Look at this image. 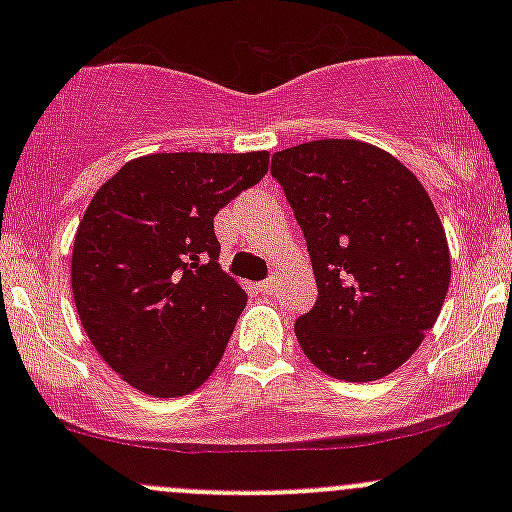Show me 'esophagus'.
Listing matches in <instances>:
<instances>
[{
    "label": "esophagus",
    "mask_w": 512,
    "mask_h": 512,
    "mask_svg": "<svg viewBox=\"0 0 512 512\" xmlns=\"http://www.w3.org/2000/svg\"><path fill=\"white\" fill-rule=\"evenodd\" d=\"M275 287H277V277H267L265 282H260V289H262V292H265V294L275 292Z\"/></svg>",
    "instance_id": "obj_1"
}]
</instances>
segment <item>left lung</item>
<instances>
[{"mask_svg": "<svg viewBox=\"0 0 512 512\" xmlns=\"http://www.w3.org/2000/svg\"><path fill=\"white\" fill-rule=\"evenodd\" d=\"M312 257L319 297L294 334L332 379L399 369L436 324L451 282L446 230L421 180L391 153L324 138L272 156Z\"/></svg>", "mask_w": 512, "mask_h": 512, "instance_id": "8db88e82", "label": "left lung"}]
</instances>
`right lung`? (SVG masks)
Listing matches in <instances>:
<instances>
[{
    "instance_id": "right-lung-1",
    "label": "right lung",
    "mask_w": 512,
    "mask_h": 512,
    "mask_svg": "<svg viewBox=\"0 0 512 512\" xmlns=\"http://www.w3.org/2000/svg\"><path fill=\"white\" fill-rule=\"evenodd\" d=\"M267 168V151L151 153L96 190L71 252L76 312L141 394H190L223 359L247 294L220 270L213 218Z\"/></svg>"
}]
</instances>
